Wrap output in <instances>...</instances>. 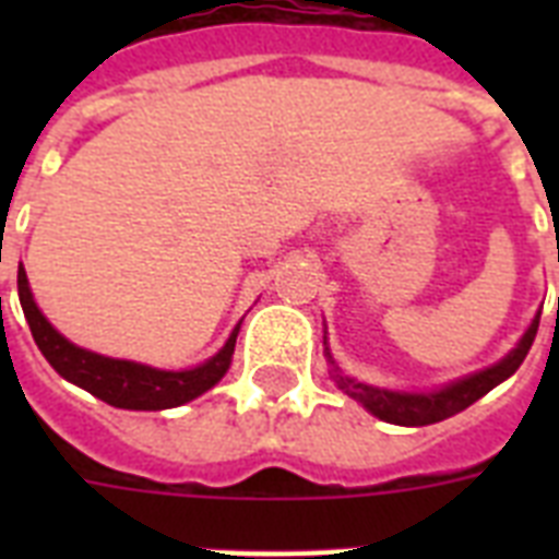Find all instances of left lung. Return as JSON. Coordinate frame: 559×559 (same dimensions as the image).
<instances>
[{
  "label": "left lung",
  "instance_id": "left-lung-1",
  "mask_svg": "<svg viewBox=\"0 0 559 559\" xmlns=\"http://www.w3.org/2000/svg\"><path fill=\"white\" fill-rule=\"evenodd\" d=\"M539 316H534V322L528 324V331L522 333V340L516 342V348L511 354H504L496 366L481 368V371L461 377L455 382H447L435 391H391L380 389V385H368L362 380H354L348 373H342L336 366L331 348H328V336H324V357L331 362V377L348 397H354L362 408H368L373 417H380L385 424L394 426H429L447 417L459 415L467 406H473L476 400H481L490 389H496L499 382H504L516 368L522 366V359L528 357L534 336H537Z\"/></svg>",
  "mask_w": 559,
  "mask_h": 559
}]
</instances>
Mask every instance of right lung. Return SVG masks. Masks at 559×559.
Segmentation results:
<instances>
[{"mask_svg":"<svg viewBox=\"0 0 559 559\" xmlns=\"http://www.w3.org/2000/svg\"><path fill=\"white\" fill-rule=\"evenodd\" d=\"M16 289H20V305L31 328V336L37 342V348L43 350V357L48 359V366L55 368L63 380L81 385L83 391H90L109 406L133 408V412H162V408L182 406L188 400L214 389L231 366L240 322L235 324V331L228 333L226 345L211 359L193 368H182V371H165V368L142 366L133 359L104 357V354H95V350H86L66 340L63 333L51 328V322L34 301L22 263L20 272H16Z\"/></svg>","mask_w":559,"mask_h":559,"instance_id":"1","label":"right lung"}]
</instances>
